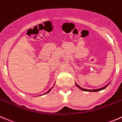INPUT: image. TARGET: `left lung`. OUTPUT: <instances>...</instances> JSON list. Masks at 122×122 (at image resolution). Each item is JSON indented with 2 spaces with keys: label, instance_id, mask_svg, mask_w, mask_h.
<instances>
[{
  "label": "left lung",
  "instance_id": "8db88e82",
  "mask_svg": "<svg viewBox=\"0 0 122 122\" xmlns=\"http://www.w3.org/2000/svg\"><path fill=\"white\" fill-rule=\"evenodd\" d=\"M109 83H108L107 85H106V86H104V87H101V88L97 89H92V90H90V89H84V88H83V87H80L79 85H78L77 83H76V82H75V84H76V86H77V87H78L79 89H80L81 90H82V91H85V92H99V91H100V90H103V89H105V88H106V87H107L108 85H109Z\"/></svg>",
  "mask_w": 122,
  "mask_h": 122
}]
</instances>
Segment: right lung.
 I'll return each mask as SVG.
<instances>
[{"instance_id":"right-lung-1","label":"right lung","mask_w":122,"mask_h":122,"mask_svg":"<svg viewBox=\"0 0 122 122\" xmlns=\"http://www.w3.org/2000/svg\"><path fill=\"white\" fill-rule=\"evenodd\" d=\"M52 88H53V87H52V88H51V89H49V90H48V91H47V92H46V93H44V94H43V95H46V94H47V93H49V92H50V91H51V89H52ZM40 96H41V95H40Z\"/></svg>"}]
</instances>
